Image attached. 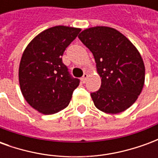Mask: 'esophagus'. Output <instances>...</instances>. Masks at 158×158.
I'll list each match as a JSON object with an SVG mask.
<instances>
[{
  "label": "esophagus",
  "mask_w": 158,
  "mask_h": 158,
  "mask_svg": "<svg viewBox=\"0 0 158 158\" xmlns=\"http://www.w3.org/2000/svg\"><path fill=\"white\" fill-rule=\"evenodd\" d=\"M87 78H88V74H87V73H85V74L83 75L82 78H81V81H82V83H85Z\"/></svg>",
  "instance_id": "obj_1"
}]
</instances>
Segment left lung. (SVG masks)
<instances>
[{
	"label": "left lung",
	"mask_w": 158,
	"mask_h": 158,
	"mask_svg": "<svg viewBox=\"0 0 158 158\" xmlns=\"http://www.w3.org/2000/svg\"><path fill=\"white\" fill-rule=\"evenodd\" d=\"M92 52L102 85L90 94L97 109L117 114L132 106L145 84L144 62L133 43L117 29L96 26L78 36Z\"/></svg>",
	"instance_id": "1"
}]
</instances>
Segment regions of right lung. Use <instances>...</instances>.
<instances>
[{
    "instance_id": "add662e5",
    "label": "right lung",
    "mask_w": 158,
    "mask_h": 158,
    "mask_svg": "<svg viewBox=\"0 0 158 158\" xmlns=\"http://www.w3.org/2000/svg\"><path fill=\"white\" fill-rule=\"evenodd\" d=\"M79 31V28L62 25L45 29L23 53L19 69L20 89L26 102L42 114L66 108L79 86V80L69 75L62 56Z\"/></svg>"
}]
</instances>
